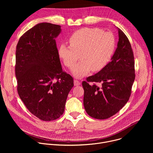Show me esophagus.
<instances>
[{
    "label": "esophagus",
    "mask_w": 153,
    "mask_h": 153,
    "mask_svg": "<svg viewBox=\"0 0 153 153\" xmlns=\"http://www.w3.org/2000/svg\"><path fill=\"white\" fill-rule=\"evenodd\" d=\"M74 84L75 86H78L80 84V82L77 80H74Z\"/></svg>",
    "instance_id": "34e87169"
}]
</instances>
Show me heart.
Segmentation results:
<instances>
[{"label":"heart","mask_w":153,"mask_h":153,"mask_svg":"<svg viewBox=\"0 0 153 153\" xmlns=\"http://www.w3.org/2000/svg\"><path fill=\"white\" fill-rule=\"evenodd\" d=\"M70 45L62 44L58 54L65 66L74 68L79 58L82 60L73 70V75L82 77L90 71H98L110 62L115 50L114 35L98 28H84L73 33L68 39Z\"/></svg>","instance_id":"b5f03b06"}]
</instances>
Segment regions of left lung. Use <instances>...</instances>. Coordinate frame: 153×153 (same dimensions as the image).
<instances>
[{
    "mask_svg": "<svg viewBox=\"0 0 153 153\" xmlns=\"http://www.w3.org/2000/svg\"><path fill=\"white\" fill-rule=\"evenodd\" d=\"M119 42L111 61L97 74L82 82L83 105L90 116L106 119L119 112L128 101L135 79L134 57L131 43L119 28ZM90 82H100V87Z\"/></svg>",
    "mask_w": 153,
    "mask_h": 153,
    "instance_id": "left-lung-1",
    "label": "left lung"
}]
</instances>
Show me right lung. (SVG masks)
I'll return each instance as SVG.
<instances>
[{"label": "right lung", "instance_id": "obj_1", "mask_svg": "<svg viewBox=\"0 0 153 153\" xmlns=\"http://www.w3.org/2000/svg\"><path fill=\"white\" fill-rule=\"evenodd\" d=\"M60 26L40 23L22 36L16 50L18 94L29 111L43 121L59 118L73 78L62 70L55 38Z\"/></svg>", "mask_w": 153, "mask_h": 153}]
</instances>
